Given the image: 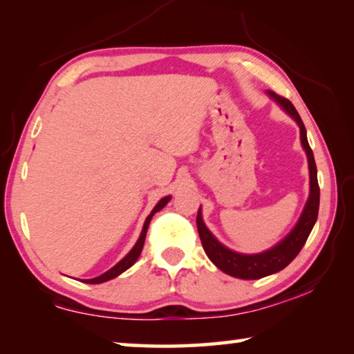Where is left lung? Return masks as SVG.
I'll list each match as a JSON object with an SVG mask.
<instances>
[{
    "instance_id": "8db88e82",
    "label": "left lung",
    "mask_w": 354,
    "mask_h": 354,
    "mask_svg": "<svg viewBox=\"0 0 354 354\" xmlns=\"http://www.w3.org/2000/svg\"><path fill=\"white\" fill-rule=\"evenodd\" d=\"M270 97L277 100L278 103L284 107L286 112H289V115L293 117V120L298 123L299 134H301V143L304 149H306L308 160H309V173H310V195L304 207L301 218L293 227V231L287 236L283 242L278 243L277 247L266 251L261 254H239L234 251L225 248L223 245L215 241V237L209 232L207 227L205 226L201 220V214L198 212L196 217V226H198V234L201 239L203 248H205L206 254L215 266H217L221 272L234 278L241 279H259L268 274L277 273L283 270L289 263L295 259L297 254L301 251V248L306 243L308 237L313 231V227L317 221V215H319V205H320V187L319 181H317V165L314 160V153L310 149L306 137V128H304L303 120L299 117L295 107L289 100L281 97V95L270 92Z\"/></svg>"
}]
</instances>
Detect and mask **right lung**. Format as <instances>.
I'll return each mask as SVG.
<instances>
[{"label":"right lung","mask_w":354,"mask_h":354,"mask_svg":"<svg viewBox=\"0 0 354 354\" xmlns=\"http://www.w3.org/2000/svg\"><path fill=\"white\" fill-rule=\"evenodd\" d=\"M169 200H170V196H165V198H162L160 200L158 205H156V207L153 209V212L148 215L147 217V220H145V225H143V230H142V234H140V237H139V241H137V243L134 245V248L129 251V253L123 257L122 261H120L115 267H112L111 270H107L106 273H103L101 274V277H98V278H93V279H84V283H87V284H100V283H104V281H109V279H112V278H115V277H118L120 273H123L124 270H128V268L133 266V263L139 259V256H140V253H142V248H143V243H145V236H147V230H148V225H149V221H151V217L153 215L156 214V212H159L160 209H162L167 203H169Z\"/></svg>","instance_id":"obj_1"}]
</instances>
